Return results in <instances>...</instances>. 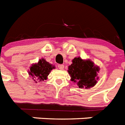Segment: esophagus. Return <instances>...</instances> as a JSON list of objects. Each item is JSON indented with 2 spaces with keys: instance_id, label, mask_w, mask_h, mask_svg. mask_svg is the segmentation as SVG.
<instances>
[{
  "instance_id": "obj_1",
  "label": "esophagus",
  "mask_w": 125,
  "mask_h": 125,
  "mask_svg": "<svg viewBox=\"0 0 125 125\" xmlns=\"http://www.w3.org/2000/svg\"><path fill=\"white\" fill-rule=\"evenodd\" d=\"M58 68L59 70H63L64 68V66L63 64H59Z\"/></svg>"
}]
</instances>
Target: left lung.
Segmentation results:
<instances>
[{
    "mask_svg": "<svg viewBox=\"0 0 125 125\" xmlns=\"http://www.w3.org/2000/svg\"><path fill=\"white\" fill-rule=\"evenodd\" d=\"M100 68L90 59H82L80 57H74L72 64L68 66V72L71 81L80 88L88 89L94 87L99 80L97 73Z\"/></svg>",
    "mask_w": 125,
    "mask_h": 125,
    "instance_id": "8db88e82",
    "label": "left lung"
}]
</instances>
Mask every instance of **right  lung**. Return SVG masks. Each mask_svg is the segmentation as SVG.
I'll return each mask as SVG.
<instances>
[{"mask_svg": "<svg viewBox=\"0 0 125 125\" xmlns=\"http://www.w3.org/2000/svg\"><path fill=\"white\" fill-rule=\"evenodd\" d=\"M53 69H55V66L42 58L38 61L37 63L32 64L28 70V74L36 83L37 81L43 82L47 79L48 75Z\"/></svg>", "mask_w": 125, "mask_h": 125, "instance_id": "1", "label": "right lung"}]
</instances>
